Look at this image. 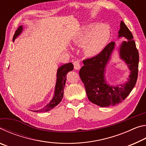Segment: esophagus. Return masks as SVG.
<instances>
[{"label": "esophagus", "mask_w": 146, "mask_h": 146, "mask_svg": "<svg viewBox=\"0 0 146 146\" xmlns=\"http://www.w3.org/2000/svg\"><path fill=\"white\" fill-rule=\"evenodd\" d=\"M73 65H74V68H75V70H78L80 69V62L78 60L74 61Z\"/></svg>", "instance_id": "1"}]
</instances>
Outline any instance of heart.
<instances>
[{"mask_svg": "<svg viewBox=\"0 0 146 146\" xmlns=\"http://www.w3.org/2000/svg\"><path fill=\"white\" fill-rule=\"evenodd\" d=\"M111 32L107 25L93 23L83 28L76 39V43L84 46V53L88 56L97 55L107 45Z\"/></svg>", "mask_w": 146, "mask_h": 146, "instance_id": "b5f03b06", "label": "heart"}]
</instances>
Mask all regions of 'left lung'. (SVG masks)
Returning a JSON list of instances; mask_svg holds the SVG:
<instances>
[{"label":"left lung","instance_id":"obj_1","mask_svg":"<svg viewBox=\"0 0 146 146\" xmlns=\"http://www.w3.org/2000/svg\"><path fill=\"white\" fill-rule=\"evenodd\" d=\"M122 36L127 41H123L121 44L120 57L127 64L131 71L126 83L113 86L108 84L106 81V67L115 49L114 42L109 43L98 55L84 60V66L79 71L88 99L101 107L115 106L122 102L129 95L137 82L139 62L138 51L131 32L124 23L121 21L118 38Z\"/></svg>","mask_w":146,"mask_h":146}]
</instances>
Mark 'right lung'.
Here are the masks:
<instances>
[{"mask_svg": "<svg viewBox=\"0 0 146 146\" xmlns=\"http://www.w3.org/2000/svg\"><path fill=\"white\" fill-rule=\"evenodd\" d=\"M23 29V27L21 26L17 29L15 33L14 34L13 40L14 41L17 36L22 33ZM73 70V65L71 62L64 64L60 66L58 69L57 73H56V82L55 90V95L53 96V99L50 101L48 104H47L45 107L41 109L40 110L34 111L35 112H42L48 111L52 110L53 108L57 106L61 102L64 95V88L65 87V84L66 80V75L69 71Z\"/></svg>", "mask_w": 146, "mask_h": 146, "instance_id": "add662e5", "label": "right lung"}]
</instances>
